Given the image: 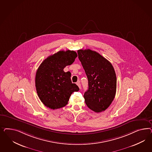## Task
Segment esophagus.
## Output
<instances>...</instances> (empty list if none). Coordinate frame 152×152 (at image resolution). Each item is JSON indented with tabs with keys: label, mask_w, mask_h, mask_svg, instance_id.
Returning <instances> with one entry per match:
<instances>
[{
	"label": "esophagus",
	"mask_w": 152,
	"mask_h": 152,
	"mask_svg": "<svg viewBox=\"0 0 152 152\" xmlns=\"http://www.w3.org/2000/svg\"><path fill=\"white\" fill-rule=\"evenodd\" d=\"M76 84H77V85L78 86V88H81V84H80V83L79 81L76 83Z\"/></svg>",
	"instance_id": "esophagus-1"
}]
</instances>
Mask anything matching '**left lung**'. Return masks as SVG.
<instances>
[{
  "instance_id": "obj_1",
  "label": "left lung",
  "mask_w": 152,
  "mask_h": 152,
  "mask_svg": "<svg viewBox=\"0 0 152 152\" xmlns=\"http://www.w3.org/2000/svg\"><path fill=\"white\" fill-rule=\"evenodd\" d=\"M88 79V88L83 97L89 109L96 113L105 110L114 100L116 91V77L110 62L96 51H77Z\"/></svg>"
}]
</instances>
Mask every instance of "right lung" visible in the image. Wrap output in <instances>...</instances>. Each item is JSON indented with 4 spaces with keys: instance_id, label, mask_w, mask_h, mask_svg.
<instances>
[{
    "instance_id": "right-lung-1",
    "label": "right lung",
    "mask_w": 152,
    "mask_h": 152,
    "mask_svg": "<svg viewBox=\"0 0 152 152\" xmlns=\"http://www.w3.org/2000/svg\"><path fill=\"white\" fill-rule=\"evenodd\" d=\"M77 57L75 51H60L48 56L39 66L36 74V88L38 96L46 107L53 110L64 107L72 92L79 90L72 83L70 72L64 71Z\"/></svg>"
}]
</instances>
